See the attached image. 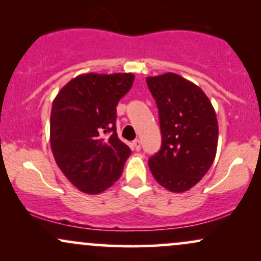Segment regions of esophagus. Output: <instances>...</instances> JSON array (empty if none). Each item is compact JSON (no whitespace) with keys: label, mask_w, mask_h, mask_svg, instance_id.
<instances>
[{"label":"esophagus","mask_w":261,"mask_h":261,"mask_svg":"<svg viewBox=\"0 0 261 261\" xmlns=\"http://www.w3.org/2000/svg\"><path fill=\"white\" fill-rule=\"evenodd\" d=\"M133 146H134V149H135V151L139 152L140 149H141V142H140L139 140H135L134 142H133Z\"/></svg>","instance_id":"obj_1"}]
</instances>
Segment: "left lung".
I'll list each match as a JSON object with an SVG mask.
<instances>
[{
  "instance_id": "8db88e82",
  "label": "left lung",
  "mask_w": 261,
  "mask_h": 261,
  "mask_svg": "<svg viewBox=\"0 0 261 261\" xmlns=\"http://www.w3.org/2000/svg\"><path fill=\"white\" fill-rule=\"evenodd\" d=\"M157 103L161 149L148 161L158 184L172 193L196 185L214 163L218 124L214 107L200 87L176 73L147 77Z\"/></svg>"
}]
</instances>
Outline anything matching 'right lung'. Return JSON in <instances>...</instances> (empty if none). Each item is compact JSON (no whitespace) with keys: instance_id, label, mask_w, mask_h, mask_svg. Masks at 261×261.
<instances>
[{"instance_id":"obj_1","label":"right lung","mask_w":261,"mask_h":261,"mask_svg":"<svg viewBox=\"0 0 261 261\" xmlns=\"http://www.w3.org/2000/svg\"><path fill=\"white\" fill-rule=\"evenodd\" d=\"M134 80L133 73L80 74L53 101L54 158L82 193L100 194L120 178L131 149L116 134V106Z\"/></svg>"}]
</instances>
